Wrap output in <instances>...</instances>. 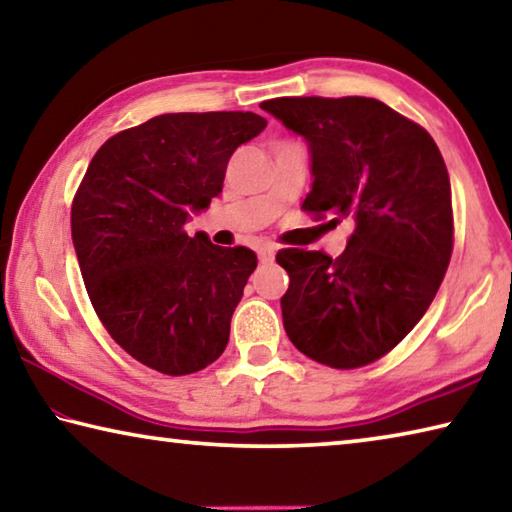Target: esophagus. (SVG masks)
I'll use <instances>...</instances> for the list:
<instances>
[{
    "instance_id": "1",
    "label": "esophagus",
    "mask_w": 512,
    "mask_h": 512,
    "mask_svg": "<svg viewBox=\"0 0 512 512\" xmlns=\"http://www.w3.org/2000/svg\"><path fill=\"white\" fill-rule=\"evenodd\" d=\"M257 255H259V262H273V257H275V246H271V244H266V246H259V250H257Z\"/></svg>"
}]
</instances>
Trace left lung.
<instances>
[{
  "label": "left lung",
  "instance_id": "1",
  "mask_svg": "<svg viewBox=\"0 0 512 512\" xmlns=\"http://www.w3.org/2000/svg\"><path fill=\"white\" fill-rule=\"evenodd\" d=\"M305 137L311 192L302 210L334 212L354 232L332 259L284 248L282 320L309 359L352 370L384 357L436 298L454 246L452 187L436 142L368 97H282L262 103Z\"/></svg>",
  "mask_w": 512,
  "mask_h": 512
}]
</instances>
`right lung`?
<instances>
[{"instance_id": "1", "label": "right lung", "mask_w": 512, "mask_h": 512, "mask_svg": "<svg viewBox=\"0 0 512 512\" xmlns=\"http://www.w3.org/2000/svg\"><path fill=\"white\" fill-rule=\"evenodd\" d=\"M255 112H171L112 135L72 203V241L92 307L133 359L192 375L221 357L257 255L185 223L221 194Z\"/></svg>"}]
</instances>
